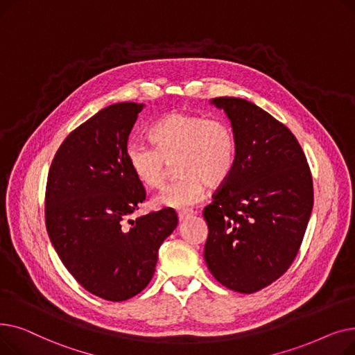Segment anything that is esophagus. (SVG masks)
Here are the masks:
<instances>
[{"label": "esophagus", "mask_w": 355, "mask_h": 355, "mask_svg": "<svg viewBox=\"0 0 355 355\" xmlns=\"http://www.w3.org/2000/svg\"><path fill=\"white\" fill-rule=\"evenodd\" d=\"M194 214H196V213H194L193 210H182V211L178 213V220L182 221V220L189 218V217H191V216H194Z\"/></svg>", "instance_id": "esophagus-1"}]
</instances>
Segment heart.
Masks as SVG:
<instances>
[{
    "instance_id": "obj_1",
    "label": "heart",
    "mask_w": 355,
    "mask_h": 355,
    "mask_svg": "<svg viewBox=\"0 0 355 355\" xmlns=\"http://www.w3.org/2000/svg\"><path fill=\"white\" fill-rule=\"evenodd\" d=\"M148 138L153 146L141 142L126 146V162L145 187L159 189L166 177V164L176 161L177 180L154 198L159 207L194 206L206 196L207 185L218 187L234 168L236 135L225 119L173 112L151 126Z\"/></svg>"
}]
</instances>
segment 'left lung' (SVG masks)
Returning <instances> with one entry per match:
<instances>
[{
    "label": "left lung",
    "instance_id": "8db88e82",
    "mask_svg": "<svg viewBox=\"0 0 355 355\" xmlns=\"http://www.w3.org/2000/svg\"><path fill=\"white\" fill-rule=\"evenodd\" d=\"M225 110L236 135V162L204 209V260L226 288L253 293L292 265L311 217L309 165L291 130L239 98L210 101Z\"/></svg>",
    "mask_w": 355,
    "mask_h": 355
}]
</instances>
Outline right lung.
<instances>
[{"label": "right lung", "mask_w": 355, "mask_h": 355, "mask_svg": "<svg viewBox=\"0 0 355 355\" xmlns=\"http://www.w3.org/2000/svg\"><path fill=\"white\" fill-rule=\"evenodd\" d=\"M144 103L99 110L63 141L46 190V227L54 250L90 293L121 302L151 281L158 249L178 225L173 209L129 220L145 200L126 162V146Z\"/></svg>", "instance_id": "obj_1"}]
</instances>
